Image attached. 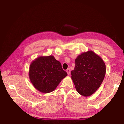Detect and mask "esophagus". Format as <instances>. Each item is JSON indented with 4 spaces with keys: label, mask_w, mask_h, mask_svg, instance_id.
<instances>
[{
    "label": "esophagus",
    "mask_w": 124,
    "mask_h": 124,
    "mask_svg": "<svg viewBox=\"0 0 124 124\" xmlns=\"http://www.w3.org/2000/svg\"><path fill=\"white\" fill-rule=\"evenodd\" d=\"M66 71H67V73H68V74L69 75V74H70V69H69H69H67V70H66Z\"/></svg>",
    "instance_id": "34e87169"
}]
</instances>
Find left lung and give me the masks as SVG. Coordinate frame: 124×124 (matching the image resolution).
<instances>
[{
    "mask_svg": "<svg viewBox=\"0 0 124 124\" xmlns=\"http://www.w3.org/2000/svg\"><path fill=\"white\" fill-rule=\"evenodd\" d=\"M76 66L71 72V78L78 93L90 96L98 89L106 74V65L92 51L84 52L75 60Z\"/></svg>",
    "mask_w": 124,
    "mask_h": 124,
    "instance_id": "obj_1",
    "label": "left lung"
}]
</instances>
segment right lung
Returning <instances> with one entry per match:
<instances>
[{"mask_svg":"<svg viewBox=\"0 0 124 124\" xmlns=\"http://www.w3.org/2000/svg\"><path fill=\"white\" fill-rule=\"evenodd\" d=\"M67 76L61 63L53 56H40L30 65L29 79L35 88L43 93L54 91Z\"/></svg>","mask_w":124,"mask_h":124,"instance_id":"obj_1","label":"right lung"}]
</instances>
